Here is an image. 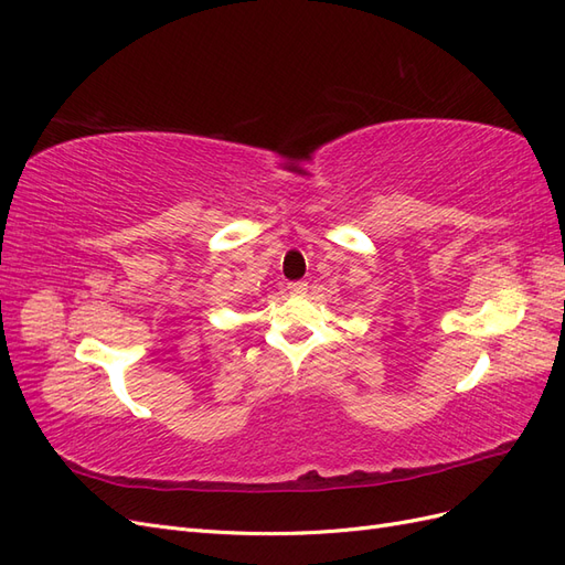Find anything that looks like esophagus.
I'll use <instances>...</instances> for the list:
<instances>
[{
	"label": "esophagus",
	"instance_id": "34e87169",
	"mask_svg": "<svg viewBox=\"0 0 565 565\" xmlns=\"http://www.w3.org/2000/svg\"><path fill=\"white\" fill-rule=\"evenodd\" d=\"M306 289H309V282H303V280L287 282V292H289V295H303Z\"/></svg>",
	"mask_w": 565,
	"mask_h": 565
}]
</instances>
